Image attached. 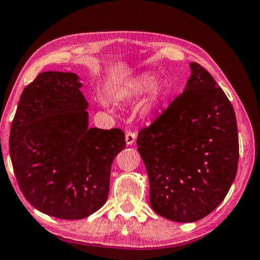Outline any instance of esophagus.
<instances>
[{
    "mask_svg": "<svg viewBox=\"0 0 260 260\" xmlns=\"http://www.w3.org/2000/svg\"><path fill=\"white\" fill-rule=\"evenodd\" d=\"M125 142H126V145H133L136 142V133L127 131L125 135Z\"/></svg>",
    "mask_w": 260,
    "mask_h": 260,
    "instance_id": "esophagus-1",
    "label": "esophagus"
}]
</instances>
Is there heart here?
Masks as SVG:
<instances>
[{"label": "heart", "mask_w": 260, "mask_h": 260, "mask_svg": "<svg viewBox=\"0 0 260 260\" xmlns=\"http://www.w3.org/2000/svg\"><path fill=\"white\" fill-rule=\"evenodd\" d=\"M155 77L149 74H143L135 79L131 83L126 86L124 94L127 97H138V95H143L151 91L154 85H155ZM163 93V90L161 88H155L153 90V94L151 98V103H149V108L155 106L158 100L161 99Z\"/></svg>", "instance_id": "heart-1"}]
</instances>
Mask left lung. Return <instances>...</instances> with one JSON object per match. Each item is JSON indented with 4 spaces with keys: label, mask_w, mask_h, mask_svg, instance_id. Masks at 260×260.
Instances as JSON below:
<instances>
[{
    "label": "left lung",
    "mask_w": 260,
    "mask_h": 260,
    "mask_svg": "<svg viewBox=\"0 0 260 260\" xmlns=\"http://www.w3.org/2000/svg\"><path fill=\"white\" fill-rule=\"evenodd\" d=\"M189 67L184 92L137 138L153 210L178 222L197 221L215 210L239 162L233 106L206 68L198 62Z\"/></svg>",
    "instance_id": "1"
}]
</instances>
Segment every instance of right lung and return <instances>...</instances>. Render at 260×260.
I'll use <instances>...</instances> for the list:
<instances>
[{
    "label": "right lung",
    "mask_w": 260,
    "mask_h": 260,
    "mask_svg": "<svg viewBox=\"0 0 260 260\" xmlns=\"http://www.w3.org/2000/svg\"><path fill=\"white\" fill-rule=\"evenodd\" d=\"M74 73L44 72L26 86L13 117L10 157L27 201L45 215L82 219L106 202L121 129L89 127Z\"/></svg>",
    "instance_id": "add662e5"
}]
</instances>
